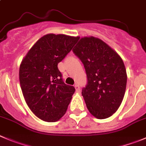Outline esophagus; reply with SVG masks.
<instances>
[{"mask_svg":"<svg viewBox=\"0 0 146 146\" xmlns=\"http://www.w3.org/2000/svg\"><path fill=\"white\" fill-rule=\"evenodd\" d=\"M75 88H76V90L77 93H80V86H79L78 83H76V85H75Z\"/></svg>","mask_w":146,"mask_h":146,"instance_id":"obj_1","label":"esophagus"}]
</instances>
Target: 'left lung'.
<instances>
[{"label": "left lung", "instance_id": "8db88e82", "mask_svg": "<svg viewBox=\"0 0 146 146\" xmlns=\"http://www.w3.org/2000/svg\"><path fill=\"white\" fill-rule=\"evenodd\" d=\"M73 52L86 70L87 84L82 96L89 112L98 119L111 116L121 106L126 88L123 61L105 42L93 36L80 39Z\"/></svg>", "mask_w": 146, "mask_h": 146}]
</instances>
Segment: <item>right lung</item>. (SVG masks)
<instances>
[{
    "label": "right lung",
    "mask_w": 146,
    "mask_h": 146,
    "mask_svg": "<svg viewBox=\"0 0 146 146\" xmlns=\"http://www.w3.org/2000/svg\"><path fill=\"white\" fill-rule=\"evenodd\" d=\"M78 38L48 34L34 44L22 60L19 79L24 98L31 111L43 121L56 122L67 111L76 89L64 83L58 64Z\"/></svg>",
    "instance_id": "obj_1"
}]
</instances>
